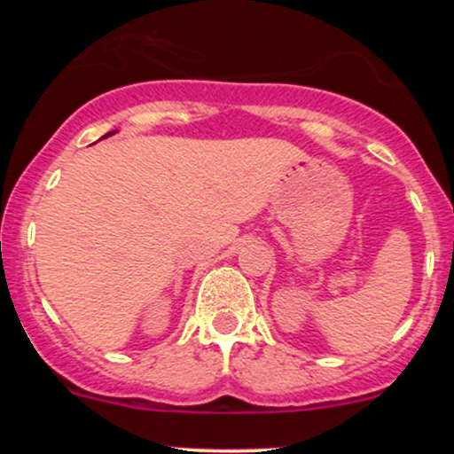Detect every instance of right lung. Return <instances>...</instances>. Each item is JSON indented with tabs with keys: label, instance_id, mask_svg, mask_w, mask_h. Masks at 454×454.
Here are the masks:
<instances>
[{
	"label": "right lung",
	"instance_id": "1",
	"mask_svg": "<svg viewBox=\"0 0 454 454\" xmlns=\"http://www.w3.org/2000/svg\"><path fill=\"white\" fill-rule=\"evenodd\" d=\"M111 134H114V132H108V134H106V137H111ZM106 137H104V138H106Z\"/></svg>",
	"mask_w": 454,
	"mask_h": 454
}]
</instances>
